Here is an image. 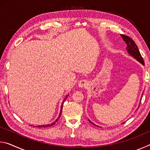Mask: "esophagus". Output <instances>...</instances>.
Wrapping results in <instances>:
<instances>
[{
    "mask_svg": "<svg viewBox=\"0 0 150 150\" xmlns=\"http://www.w3.org/2000/svg\"><path fill=\"white\" fill-rule=\"evenodd\" d=\"M88 85V83L87 80H81L78 83V86L81 88H86Z\"/></svg>",
    "mask_w": 150,
    "mask_h": 150,
    "instance_id": "34e87169",
    "label": "esophagus"
}]
</instances>
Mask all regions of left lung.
Here are the masks:
<instances>
[{"instance_id": "obj_1", "label": "left lung", "mask_w": 150, "mask_h": 150, "mask_svg": "<svg viewBox=\"0 0 150 150\" xmlns=\"http://www.w3.org/2000/svg\"><path fill=\"white\" fill-rule=\"evenodd\" d=\"M121 36H122V38L123 40L126 42V44L127 45V47L126 49L127 52L128 53V54L131 55L132 57H133L134 59H136L137 61H138V62L142 63V65H144V62L143 60V58H142L140 53H139V52L138 48V47H137V45L135 44V42H134V40H132L130 38H129L128 36H127V35H126L122 34ZM142 95H143V94H142ZM88 121H89L91 124H93V125H96V124L93 123L90 120H88ZM97 126L98 127V126Z\"/></svg>"}]
</instances>
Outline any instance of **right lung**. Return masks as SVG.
<instances>
[{
  "mask_svg": "<svg viewBox=\"0 0 150 150\" xmlns=\"http://www.w3.org/2000/svg\"><path fill=\"white\" fill-rule=\"evenodd\" d=\"M68 95H67V96H66V97L64 98V100H63V103H62V106H61V110H60V112H59V116H58V118L56 119V120H55L54 122H52V123H51V124H45V125H40V126H36L35 127H38V128H47V127H50V126H54V124H55V122H57L58 121V120H59V117L61 116V115H62V108H63V103H64V101L65 100V99L66 98H67V97L68 96Z\"/></svg>",
  "mask_w": 150,
  "mask_h": 150,
  "instance_id": "add662e5",
  "label": "right lung"
}]
</instances>
